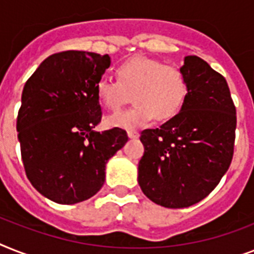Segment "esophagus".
Masks as SVG:
<instances>
[{"label":"esophagus","instance_id":"obj_1","mask_svg":"<svg viewBox=\"0 0 254 254\" xmlns=\"http://www.w3.org/2000/svg\"><path fill=\"white\" fill-rule=\"evenodd\" d=\"M127 137L131 139H135V138H138L139 137V133L138 131H135V130H129L127 131Z\"/></svg>","mask_w":254,"mask_h":254}]
</instances>
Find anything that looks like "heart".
<instances>
[{
    "mask_svg": "<svg viewBox=\"0 0 254 254\" xmlns=\"http://www.w3.org/2000/svg\"><path fill=\"white\" fill-rule=\"evenodd\" d=\"M117 80L103 77L96 84L100 104L117 111L133 96V107L117 112L107 119L108 127L133 130L145 127L155 116L158 120L173 117L187 93L185 73L175 65L147 57L127 59L116 68Z\"/></svg>",
    "mask_w": 254,
    "mask_h": 254,
    "instance_id": "heart-1",
    "label": "heart"
}]
</instances>
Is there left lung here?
Masks as SVG:
<instances>
[{"label":"left lung","mask_w":254,"mask_h":254,"mask_svg":"<svg viewBox=\"0 0 254 254\" xmlns=\"http://www.w3.org/2000/svg\"><path fill=\"white\" fill-rule=\"evenodd\" d=\"M187 93L179 113L145 129L138 185L155 204L185 208L204 199L233 157L236 108L224 77L195 55L181 67Z\"/></svg>","instance_id":"1"}]
</instances>
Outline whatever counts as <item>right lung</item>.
I'll use <instances>...</instances> for the list:
<instances>
[{"label":"right lung","instance_id":"1","mask_svg":"<svg viewBox=\"0 0 254 254\" xmlns=\"http://www.w3.org/2000/svg\"><path fill=\"white\" fill-rule=\"evenodd\" d=\"M109 55L63 51L46 58L26 81L17 117L26 175L50 200L76 204L99 192L108 161L127 142V131H96L101 107L96 84Z\"/></svg>","mask_w":254,"mask_h":254}]
</instances>
